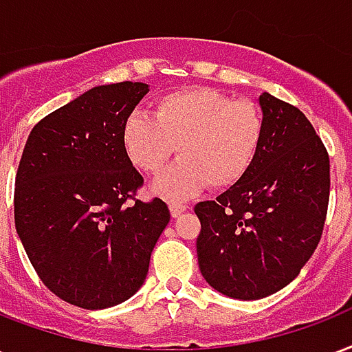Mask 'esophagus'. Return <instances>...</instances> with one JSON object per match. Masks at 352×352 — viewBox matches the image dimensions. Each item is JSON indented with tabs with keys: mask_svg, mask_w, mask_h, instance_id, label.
Returning <instances> with one entry per match:
<instances>
[{
	"mask_svg": "<svg viewBox=\"0 0 352 352\" xmlns=\"http://www.w3.org/2000/svg\"><path fill=\"white\" fill-rule=\"evenodd\" d=\"M186 208H188V206L186 205H181V203H171V205H170L171 216H173V218H179L182 212H186Z\"/></svg>",
	"mask_w": 352,
	"mask_h": 352,
	"instance_id": "obj_1",
	"label": "esophagus"
}]
</instances>
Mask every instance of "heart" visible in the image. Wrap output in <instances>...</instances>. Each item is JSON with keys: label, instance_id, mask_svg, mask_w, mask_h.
<instances>
[{"label": "heart", "instance_id": "heart-1", "mask_svg": "<svg viewBox=\"0 0 352 352\" xmlns=\"http://www.w3.org/2000/svg\"><path fill=\"white\" fill-rule=\"evenodd\" d=\"M264 136L258 104L214 88L166 94L155 103L153 120L134 114L122 129L125 155L147 175H158L177 149L182 160L153 184L168 199L190 197L206 182L212 190L238 184L253 168Z\"/></svg>", "mask_w": 352, "mask_h": 352}]
</instances>
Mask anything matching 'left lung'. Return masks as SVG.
<instances>
[{"label": "left lung", "instance_id": "1", "mask_svg": "<svg viewBox=\"0 0 352 352\" xmlns=\"http://www.w3.org/2000/svg\"><path fill=\"white\" fill-rule=\"evenodd\" d=\"M264 144L253 168L214 201H201L197 260L212 288L262 299L294 280L325 227L331 162L297 107L264 92Z\"/></svg>", "mask_w": 352, "mask_h": 352}]
</instances>
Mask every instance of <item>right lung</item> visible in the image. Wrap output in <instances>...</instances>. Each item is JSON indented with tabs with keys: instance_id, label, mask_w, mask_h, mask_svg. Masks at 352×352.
I'll return each mask as SVG.
<instances>
[{
	"instance_id": "add662e5",
	"label": "right lung",
	"mask_w": 352,
	"mask_h": 352,
	"mask_svg": "<svg viewBox=\"0 0 352 352\" xmlns=\"http://www.w3.org/2000/svg\"><path fill=\"white\" fill-rule=\"evenodd\" d=\"M147 92L131 80L92 88L40 120L21 153L16 232L40 280L75 307L99 310L136 294L170 223L164 201L134 197L144 177L122 144Z\"/></svg>"
}]
</instances>
